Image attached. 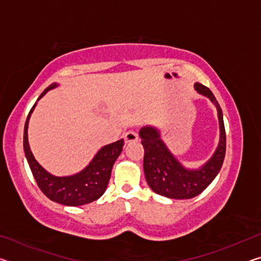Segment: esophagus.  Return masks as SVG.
<instances>
[{"label":"esophagus","instance_id":"obj_1","mask_svg":"<svg viewBox=\"0 0 261 261\" xmlns=\"http://www.w3.org/2000/svg\"><path fill=\"white\" fill-rule=\"evenodd\" d=\"M124 139H125V143H132V141L138 140L139 137L136 131H127L124 135Z\"/></svg>","mask_w":261,"mask_h":261}]
</instances>
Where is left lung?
<instances>
[{
	"mask_svg": "<svg viewBox=\"0 0 261 261\" xmlns=\"http://www.w3.org/2000/svg\"><path fill=\"white\" fill-rule=\"evenodd\" d=\"M194 88L208 96L218 109L220 123V144L213 158L199 170H187L171 155L162 143L159 132L152 127H143L139 136L144 147V171L154 192L171 199H190L200 194L212 183L222 167L226 155V130L222 109L208 87L196 83Z\"/></svg>",
	"mask_w": 261,
	"mask_h": 261,
	"instance_id": "obj_1",
	"label": "left lung"
}]
</instances>
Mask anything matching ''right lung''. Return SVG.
<instances>
[{"label":"right lung","instance_id":"right-lung-1","mask_svg":"<svg viewBox=\"0 0 261 261\" xmlns=\"http://www.w3.org/2000/svg\"><path fill=\"white\" fill-rule=\"evenodd\" d=\"M56 84H51L49 87H47L38 100L43 96V94H46L47 91L54 88ZM35 105L37 103H34L33 107L31 108L25 122L24 151L39 189L50 200L60 202V204L65 206H81L99 199L107 189L110 174H112V168L122 152L124 140L121 139L115 141V143L101 148L90 165L79 174L69 176V177H55V176L48 174L39 165L29 146L28 125L31 113L33 112Z\"/></svg>","mask_w":261,"mask_h":261}]
</instances>
